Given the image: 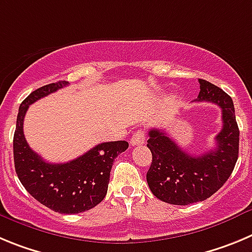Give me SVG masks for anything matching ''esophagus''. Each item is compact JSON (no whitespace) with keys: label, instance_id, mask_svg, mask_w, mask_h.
<instances>
[{"label":"esophagus","instance_id":"obj_1","mask_svg":"<svg viewBox=\"0 0 252 252\" xmlns=\"http://www.w3.org/2000/svg\"><path fill=\"white\" fill-rule=\"evenodd\" d=\"M146 143V133L142 130V129H139V130H137L133 134V137H131L130 139V144L133 147L135 146H143Z\"/></svg>","mask_w":252,"mask_h":252}]
</instances>
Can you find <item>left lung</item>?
<instances>
[{
	"mask_svg": "<svg viewBox=\"0 0 252 252\" xmlns=\"http://www.w3.org/2000/svg\"><path fill=\"white\" fill-rule=\"evenodd\" d=\"M198 83L194 101L217 104L222 110V129L215 138V149L191 156L165 131L156 128L148 131L152 164L147 182L154 196L171 205H191L212 196L228 180L239 157L240 130L232 99L210 81L199 79Z\"/></svg>",
	"mask_w": 252,
	"mask_h": 252,
	"instance_id": "obj_1",
	"label": "left lung"
}]
</instances>
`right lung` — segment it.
Wrapping results in <instances>:
<instances>
[{
  "label": "right lung",
  "mask_w": 252,
  "mask_h": 252,
  "mask_svg": "<svg viewBox=\"0 0 252 252\" xmlns=\"http://www.w3.org/2000/svg\"><path fill=\"white\" fill-rule=\"evenodd\" d=\"M67 81L47 84L21 103L13 135V160L20 182L38 202L59 214H80L100 203L109 185L113 160L126 151V140L100 143L66 163L45 162L30 148L24 135V118L38 99L67 87Z\"/></svg>",
  "instance_id": "add662e5"
}]
</instances>
